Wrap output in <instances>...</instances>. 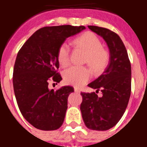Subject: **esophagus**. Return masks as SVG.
I'll use <instances>...</instances> for the list:
<instances>
[{"mask_svg": "<svg viewBox=\"0 0 147 147\" xmlns=\"http://www.w3.org/2000/svg\"><path fill=\"white\" fill-rule=\"evenodd\" d=\"M74 91L76 92V93H80V90L78 89L77 88H76V87H74Z\"/></svg>", "mask_w": 147, "mask_h": 147, "instance_id": "34e87169", "label": "esophagus"}]
</instances>
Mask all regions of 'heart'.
<instances>
[{
    "label": "heart",
    "instance_id": "obj_1",
    "mask_svg": "<svg viewBox=\"0 0 147 147\" xmlns=\"http://www.w3.org/2000/svg\"><path fill=\"white\" fill-rule=\"evenodd\" d=\"M74 43L87 53L85 62L88 63L95 72H101L108 65L110 54L102 48V42L96 35L86 32L74 39ZM57 60L62 67H66L70 62V49L67 43L61 44L57 51ZM91 71L87 67L72 66L63 73L66 84L75 87L82 86L90 80Z\"/></svg>",
    "mask_w": 147,
    "mask_h": 147
}]
</instances>
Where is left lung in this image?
<instances>
[{"label": "left lung", "instance_id": "left-lung-1", "mask_svg": "<svg viewBox=\"0 0 147 147\" xmlns=\"http://www.w3.org/2000/svg\"><path fill=\"white\" fill-rule=\"evenodd\" d=\"M88 28L103 37L110 50V62L104 73L88 87L102 92L98 97L95 92H82L80 105L85 125L93 130L112 128L124 115L131 93V65L121 39L111 30L96 26Z\"/></svg>", "mask_w": 147, "mask_h": 147}]
</instances>
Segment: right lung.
Listing matches in <instances>:
<instances>
[{
	"label": "right lung",
	"mask_w": 147,
	"mask_h": 147,
	"mask_svg": "<svg viewBox=\"0 0 147 147\" xmlns=\"http://www.w3.org/2000/svg\"><path fill=\"white\" fill-rule=\"evenodd\" d=\"M85 29L83 26H46L34 32L18 51L13 71V87L20 113L41 130L59 129L64 121L71 86L57 90L49 83L62 80L57 72V51L66 38Z\"/></svg>",
	"instance_id": "1"
}]
</instances>
